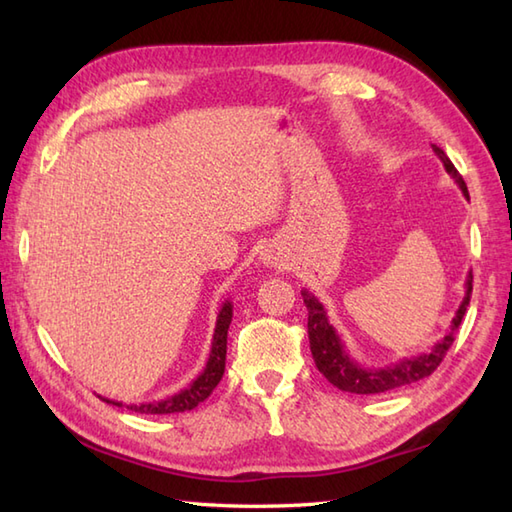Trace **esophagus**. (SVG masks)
I'll return each instance as SVG.
<instances>
[{"mask_svg": "<svg viewBox=\"0 0 512 512\" xmlns=\"http://www.w3.org/2000/svg\"><path fill=\"white\" fill-rule=\"evenodd\" d=\"M268 262H270V259H268ZM270 264H273V262H270Z\"/></svg>", "mask_w": 512, "mask_h": 512, "instance_id": "1", "label": "esophagus"}]
</instances>
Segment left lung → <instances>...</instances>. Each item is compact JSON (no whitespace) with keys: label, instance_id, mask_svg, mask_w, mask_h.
I'll use <instances>...</instances> for the list:
<instances>
[{"label":"left lung","instance_id":"obj_1","mask_svg":"<svg viewBox=\"0 0 512 512\" xmlns=\"http://www.w3.org/2000/svg\"><path fill=\"white\" fill-rule=\"evenodd\" d=\"M431 147L442 160L447 173H451L455 182L460 184L464 198L469 200L466 182L462 180L458 169L453 167L449 156L444 154L440 147L436 145ZM471 292H473V275L469 273V277H466L464 299L460 303L458 312H455L449 332L444 334V339H440L436 345H433L427 354L402 358V361L394 365L372 369L356 363L354 358L347 354L339 332H336L334 325L328 321V312H325L323 303L314 297L310 290H301L303 303H306L308 308V336H310V352H312L314 363H317L319 372L328 378L334 387H339L341 391H350V394H383V391L400 389L405 385L416 383V380H422L436 372L438 365L442 363V358L447 356L449 347L455 341V332H458L462 323L466 306H469L471 301Z\"/></svg>","mask_w":512,"mask_h":512}]
</instances>
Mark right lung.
Returning a JSON list of instances; mask_svg holds the SVG:
<instances>
[{
	"label": "right lung",
	"mask_w": 512,
	"mask_h": 512,
	"mask_svg": "<svg viewBox=\"0 0 512 512\" xmlns=\"http://www.w3.org/2000/svg\"><path fill=\"white\" fill-rule=\"evenodd\" d=\"M233 319V303L224 301V306L217 314V323H215V334H213V343H211V354L209 361H206L204 372L193 380L189 387L180 389L178 394H173L165 400H154V402H140V405H127L129 411L136 413H180V411H191L211 396V391L220 383L224 376V365H226V336H228V325H231ZM105 402H112L116 407H123V402H116L110 398H103Z\"/></svg>",
	"instance_id": "add662e5"
}]
</instances>
